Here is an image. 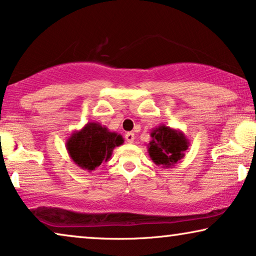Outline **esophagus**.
I'll return each instance as SVG.
<instances>
[{
    "mask_svg": "<svg viewBox=\"0 0 256 256\" xmlns=\"http://www.w3.org/2000/svg\"><path fill=\"white\" fill-rule=\"evenodd\" d=\"M124 138H126V141H127L128 143H132L135 140V135H134V132H127Z\"/></svg>",
    "mask_w": 256,
    "mask_h": 256,
    "instance_id": "obj_1",
    "label": "esophagus"
}]
</instances>
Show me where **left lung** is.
I'll use <instances>...</instances> for the list:
<instances>
[{"label":"left lung","mask_w":256,"mask_h":256,"mask_svg":"<svg viewBox=\"0 0 256 256\" xmlns=\"http://www.w3.org/2000/svg\"><path fill=\"white\" fill-rule=\"evenodd\" d=\"M150 136L152 141L148 143L150 158L156 166H160L164 169L172 168L174 164L180 162L190 146L183 132L166 124L154 128Z\"/></svg>","instance_id":"1"}]
</instances>
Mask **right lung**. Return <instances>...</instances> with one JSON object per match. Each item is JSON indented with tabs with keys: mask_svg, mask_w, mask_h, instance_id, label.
Segmentation results:
<instances>
[{
	"mask_svg": "<svg viewBox=\"0 0 256 256\" xmlns=\"http://www.w3.org/2000/svg\"><path fill=\"white\" fill-rule=\"evenodd\" d=\"M124 142V138L98 122H88L74 130L66 141L68 156L80 169L88 172L110 160L114 148Z\"/></svg>",
	"mask_w": 256,
	"mask_h": 256,
	"instance_id": "obj_1",
	"label": "right lung"
}]
</instances>
